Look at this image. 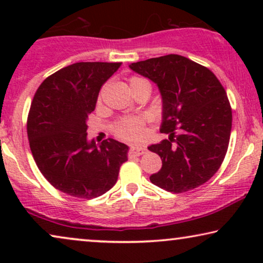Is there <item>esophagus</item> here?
<instances>
[{"instance_id":"34e87169","label":"esophagus","mask_w":263,"mask_h":263,"mask_svg":"<svg viewBox=\"0 0 263 263\" xmlns=\"http://www.w3.org/2000/svg\"><path fill=\"white\" fill-rule=\"evenodd\" d=\"M146 153V148L142 146H132L130 148V154L132 156H141V154Z\"/></svg>"}]
</instances>
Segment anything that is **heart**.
<instances>
[{
    "instance_id": "heart-1",
    "label": "heart",
    "mask_w": 263,
    "mask_h": 263,
    "mask_svg": "<svg viewBox=\"0 0 263 263\" xmlns=\"http://www.w3.org/2000/svg\"><path fill=\"white\" fill-rule=\"evenodd\" d=\"M142 79L132 78L129 80V85L133 86L136 82L141 81ZM143 124H145V118L139 116H127L122 117L115 124V133L122 139H136L143 130Z\"/></svg>"
}]
</instances>
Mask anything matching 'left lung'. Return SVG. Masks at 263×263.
Listing matches in <instances>:
<instances>
[{
  "instance_id": "obj_1",
  "label": "left lung",
  "mask_w": 263,
  "mask_h": 263,
  "mask_svg": "<svg viewBox=\"0 0 263 263\" xmlns=\"http://www.w3.org/2000/svg\"><path fill=\"white\" fill-rule=\"evenodd\" d=\"M129 68L157 85L163 103L160 132L168 134V140L148 147L163 163L151 175V182L171 193L206 183L224 160L232 127L231 106L217 77L208 68L172 53Z\"/></svg>"
}]
</instances>
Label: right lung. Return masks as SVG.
<instances>
[{
    "instance_id": "obj_1",
    "label": "right lung",
    "mask_w": 263,
    "mask_h": 263,
    "mask_svg": "<svg viewBox=\"0 0 263 263\" xmlns=\"http://www.w3.org/2000/svg\"><path fill=\"white\" fill-rule=\"evenodd\" d=\"M122 63L78 62L46 78L27 118L32 156L43 176L60 192L80 199L105 194L116 184L129 147L117 140H88V115L100 87Z\"/></svg>"
}]
</instances>
